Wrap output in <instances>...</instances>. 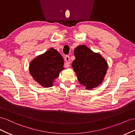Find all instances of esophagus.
<instances>
[{
	"instance_id": "34e87169",
	"label": "esophagus",
	"mask_w": 135,
	"mask_h": 135,
	"mask_svg": "<svg viewBox=\"0 0 135 135\" xmlns=\"http://www.w3.org/2000/svg\"><path fill=\"white\" fill-rule=\"evenodd\" d=\"M65 63L64 64V67L65 68H68L69 66H70V56L67 55L65 57Z\"/></svg>"
}]
</instances>
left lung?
Instances as JSON below:
<instances>
[{"instance_id":"1","label":"left lung","mask_w":135,"mask_h":135,"mask_svg":"<svg viewBox=\"0 0 135 135\" xmlns=\"http://www.w3.org/2000/svg\"><path fill=\"white\" fill-rule=\"evenodd\" d=\"M75 59L72 66L78 80L86 89L98 86L104 80L108 69L106 60L99 53L85 45H79L74 50Z\"/></svg>"}]
</instances>
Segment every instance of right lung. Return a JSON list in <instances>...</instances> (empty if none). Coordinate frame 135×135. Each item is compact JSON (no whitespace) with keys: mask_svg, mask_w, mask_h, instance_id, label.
<instances>
[{"mask_svg":"<svg viewBox=\"0 0 135 135\" xmlns=\"http://www.w3.org/2000/svg\"><path fill=\"white\" fill-rule=\"evenodd\" d=\"M63 65L62 56L56 50L50 48L32 60L29 70L33 79L41 86L49 88L64 69Z\"/></svg>","mask_w":135,"mask_h":135,"instance_id":"add662e5","label":"right lung"}]
</instances>
